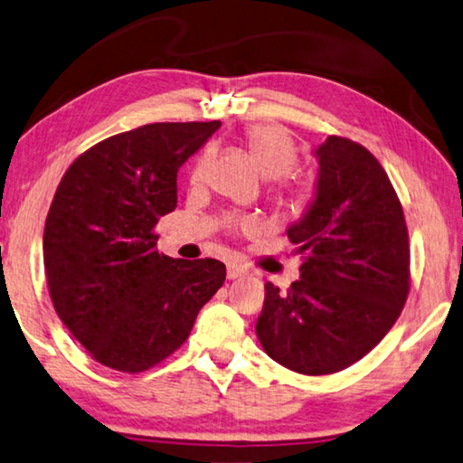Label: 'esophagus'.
Instances as JSON below:
<instances>
[{"label": "esophagus", "instance_id": "esophagus-1", "mask_svg": "<svg viewBox=\"0 0 463 463\" xmlns=\"http://www.w3.org/2000/svg\"><path fill=\"white\" fill-rule=\"evenodd\" d=\"M246 277V270L238 267V264H227V279H232V281H236V279Z\"/></svg>", "mask_w": 463, "mask_h": 463}]
</instances>
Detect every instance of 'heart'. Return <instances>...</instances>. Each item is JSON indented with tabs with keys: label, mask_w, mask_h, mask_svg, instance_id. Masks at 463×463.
<instances>
[{
	"label": "heart",
	"mask_w": 463,
	"mask_h": 463,
	"mask_svg": "<svg viewBox=\"0 0 463 463\" xmlns=\"http://www.w3.org/2000/svg\"><path fill=\"white\" fill-rule=\"evenodd\" d=\"M246 146L256 168L260 170L264 178H283L289 174L295 164H298V149L293 141L281 127L275 125H256L246 131ZM209 164V151L199 157V162L193 168L191 180L199 182ZM281 196L291 207H303L307 201V188L298 184V182H285L281 186ZM241 227L252 230L254 222H240Z\"/></svg>",
	"instance_id": "obj_1"
}]
</instances>
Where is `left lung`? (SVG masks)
I'll list each match as a JSON object with an SVG mask.
<instances>
[{"instance_id": "8db88e82", "label": "left lung", "mask_w": 463, "mask_h": 463, "mask_svg": "<svg viewBox=\"0 0 463 463\" xmlns=\"http://www.w3.org/2000/svg\"><path fill=\"white\" fill-rule=\"evenodd\" d=\"M316 199L287 230L301 279L264 285L256 336L270 359L303 375L351 367L388 335L411 291V246L388 174L361 143L330 135Z\"/></svg>"}]
</instances>
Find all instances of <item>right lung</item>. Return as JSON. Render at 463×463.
<instances>
[{
  "label": "right lung",
  "mask_w": 463,
  "mask_h": 463,
  "mask_svg": "<svg viewBox=\"0 0 463 463\" xmlns=\"http://www.w3.org/2000/svg\"><path fill=\"white\" fill-rule=\"evenodd\" d=\"M222 127L151 123L83 151L61 178L43 256L61 322L102 365L141 373L191 335L225 281L213 259L157 252L160 217L176 207V174Z\"/></svg>",
  "instance_id": "obj_1"
}]
</instances>
